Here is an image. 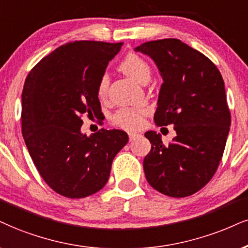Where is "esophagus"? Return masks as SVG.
I'll return each mask as SVG.
<instances>
[{"label":"esophagus","instance_id":"esophagus-1","mask_svg":"<svg viewBox=\"0 0 248 248\" xmlns=\"http://www.w3.org/2000/svg\"><path fill=\"white\" fill-rule=\"evenodd\" d=\"M140 136L139 133H134V132H130L129 133V138H130V141H133V140H136L138 137Z\"/></svg>","mask_w":248,"mask_h":248}]
</instances>
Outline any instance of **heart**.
Instances as JSON below:
<instances>
[{
    "mask_svg": "<svg viewBox=\"0 0 248 248\" xmlns=\"http://www.w3.org/2000/svg\"><path fill=\"white\" fill-rule=\"evenodd\" d=\"M121 70L125 75L129 76L133 80L139 84L145 85L151 80L152 70L149 64L145 60L136 54H129L121 63ZM109 88V77L107 75L102 76L97 85V94L100 97H105L108 93ZM146 111L143 109H133V108H124L118 110L112 117L115 124L119 126L125 127L129 130H136L142 126L143 117H145Z\"/></svg>",
    "mask_w": 248,
    "mask_h": 248,
    "instance_id": "obj_1",
    "label": "heart"
}]
</instances>
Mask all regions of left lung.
I'll return each mask as SVG.
<instances>
[{"mask_svg":"<svg viewBox=\"0 0 248 248\" xmlns=\"http://www.w3.org/2000/svg\"><path fill=\"white\" fill-rule=\"evenodd\" d=\"M134 51L151 57L163 79L155 124H172L177 134L166 146L160 133H145L152 143L143 158L146 179L168 197H188L212 179L227 143L231 115L222 75L203 54L178 39L148 41Z\"/></svg>","mask_w":248,"mask_h":248,"instance_id":"left-lung-1","label":"left lung"}]
</instances>
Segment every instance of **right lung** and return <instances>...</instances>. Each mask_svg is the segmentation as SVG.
I'll return each instance as SVG.
<instances>
[{
  "mask_svg": "<svg viewBox=\"0 0 248 248\" xmlns=\"http://www.w3.org/2000/svg\"><path fill=\"white\" fill-rule=\"evenodd\" d=\"M123 42L73 41L36 64L24 84L21 130L42 178L63 197L100 191L116 154L129 141L121 130L81 132L80 116L100 117L97 85Z\"/></svg>",
  "mask_w": 248,
  "mask_h": 248,
  "instance_id": "add662e5",
  "label": "right lung"
}]
</instances>
